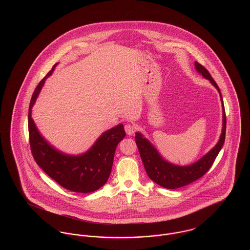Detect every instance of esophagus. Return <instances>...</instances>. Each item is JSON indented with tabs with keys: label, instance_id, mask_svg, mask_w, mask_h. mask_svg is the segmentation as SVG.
Segmentation results:
<instances>
[{
	"label": "esophagus",
	"instance_id": "1",
	"mask_svg": "<svg viewBox=\"0 0 250 250\" xmlns=\"http://www.w3.org/2000/svg\"><path fill=\"white\" fill-rule=\"evenodd\" d=\"M135 129H136V127H135V125H134L126 124V125H125V130L126 132V134H127V135H129V136L132 135V134H134Z\"/></svg>",
	"mask_w": 250,
	"mask_h": 250
}]
</instances>
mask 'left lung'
I'll use <instances>...</instances> for the list:
<instances>
[{
  "mask_svg": "<svg viewBox=\"0 0 250 250\" xmlns=\"http://www.w3.org/2000/svg\"><path fill=\"white\" fill-rule=\"evenodd\" d=\"M195 67L198 73L202 75V77L208 80L214 85L220 95V100L222 103V131L220 138L217 143L214 145L207 154L202 156L195 163L188 166H178L172 164L166 159H164L159 152L155 149V146L150 143L146 138L143 137V134L140 132H136L135 140L137 146L139 148V152L143 160V165L145 167L146 173L149 178L154 181L157 185L167 189H175L182 187H185L192 182L201 178L203 176L213 165L215 157L220 152L226 135V114L223 104L222 95L220 90L215 83L214 79L211 77L208 70L200 64L198 62H195Z\"/></svg>",
  "mask_w": 250,
  "mask_h": 250,
  "instance_id": "8db88e82",
  "label": "left lung"
}]
</instances>
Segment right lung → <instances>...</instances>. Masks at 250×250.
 Here are the masks:
<instances>
[{"label":"right lung","mask_w":250,"mask_h":250,"mask_svg":"<svg viewBox=\"0 0 250 250\" xmlns=\"http://www.w3.org/2000/svg\"><path fill=\"white\" fill-rule=\"evenodd\" d=\"M57 64L58 62L37 85L30 102L28 128L32 154L37 165L61 187L79 193L94 192L107 183L116 147L125 137V132L124 125L119 124L105 131L88 151L77 155L64 154L45 140L32 118V107Z\"/></svg>","instance_id":"right-lung-1"}]
</instances>
